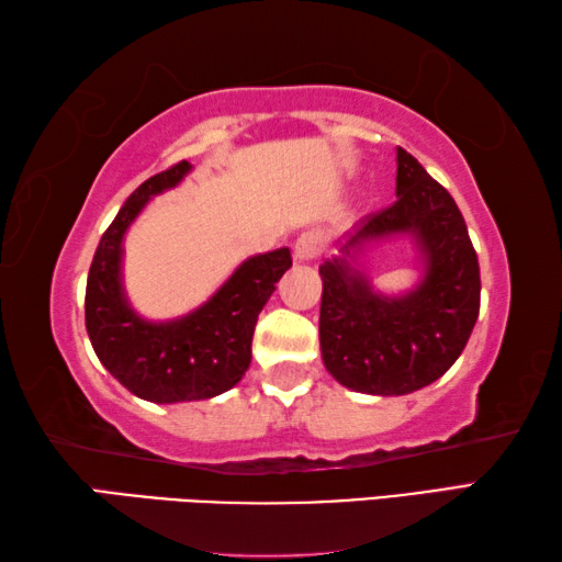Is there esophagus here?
I'll use <instances>...</instances> for the list:
<instances>
[{"mask_svg":"<svg viewBox=\"0 0 562 562\" xmlns=\"http://www.w3.org/2000/svg\"><path fill=\"white\" fill-rule=\"evenodd\" d=\"M325 245H327V235L317 231V227H312V231H304L297 237V243H294V258L300 262L315 260L317 255L325 250Z\"/></svg>","mask_w":562,"mask_h":562,"instance_id":"34e87169","label":"esophagus"}]
</instances>
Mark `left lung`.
Returning a JSON list of instances; mask_svg holds the SVG:
<instances>
[{
	"instance_id": "left-lung-1",
	"label": "left lung",
	"mask_w": 562,
	"mask_h": 562,
	"mask_svg": "<svg viewBox=\"0 0 562 562\" xmlns=\"http://www.w3.org/2000/svg\"><path fill=\"white\" fill-rule=\"evenodd\" d=\"M412 234L423 282L402 299L376 293L353 262L367 241ZM319 347L327 372L361 394L402 396L449 372L481 307L479 258L459 205L396 148V201L351 227L339 258L319 265Z\"/></svg>"
}]
</instances>
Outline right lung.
<instances>
[{
  "instance_id": "obj_1",
  "label": "right lung",
  "mask_w": 562,
  "mask_h": 562,
  "mask_svg": "<svg viewBox=\"0 0 562 562\" xmlns=\"http://www.w3.org/2000/svg\"><path fill=\"white\" fill-rule=\"evenodd\" d=\"M188 160L140 183L93 255L87 280V331L113 379L154 404L201 402L233 389L252 357L258 315L284 272L290 247L247 258L211 300L188 315L150 322L136 315L123 292V235L154 195L176 188L190 173Z\"/></svg>"
}]
</instances>
